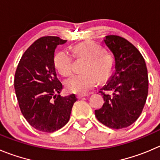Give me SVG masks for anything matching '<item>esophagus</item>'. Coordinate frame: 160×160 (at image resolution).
Listing matches in <instances>:
<instances>
[{"mask_svg":"<svg viewBox=\"0 0 160 160\" xmlns=\"http://www.w3.org/2000/svg\"><path fill=\"white\" fill-rule=\"evenodd\" d=\"M86 96H88V94H78L77 98H78V99L82 98L83 97H86Z\"/></svg>","mask_w":160,"mask_h":160,"instance_id":"34e87169","label":"esophagus"}]
</instances>
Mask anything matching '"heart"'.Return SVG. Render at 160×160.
<instances>
[{"mask_svg":"<svg viewBox=\"0 0 160 160\" xmlns=\"http://www.w3.org/2000/svg\"><path fill=\"white\" fill-rule=\"evenodd\" d=\"M73 56L75 58L86 59L84 74H76L66 79L64 85L68 91L74 93L85 94L100 81L110 78L115 68V60L110 53L103 51L101 47L87 41L73 47ZM71 53L61 50L56 53L53 63L56 71L62 76H68L73 71L74 57Z\"/></svg>","mask_w":160,"mask_h":160,"instance_id":"b5f03b06","label":"heart"}]
</instances>
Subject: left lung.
I'll return each instance as SVG.
<instances>
[{
	"label": "left lung",
	"mask_w": 160,
	"mask_h": 160,
	"mask_svg": "<svg viewBox=\"0 0 160 160\" xmlns=\"http://www.w3.org/2000/svg\"><path fill=\"white\" fill-rule=\"evenodd\" d=\"M104 43L115 56V71L100 91L104 102L95 115L106 127L118 130L133 124L142 112L148 92V71L142 55L127 39L108 35Z\"/></svg>",
	"instance_id": "obj_1"
}]
</instances>
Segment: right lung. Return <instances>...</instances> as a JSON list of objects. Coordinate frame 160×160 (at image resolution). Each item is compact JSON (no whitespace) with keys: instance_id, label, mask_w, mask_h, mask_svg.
Returning a JSON list of instances; mask_svg holds the SVG:
<instances>
[{"instance_id":"right-lung-1","label":"right lung","mask_w":160,"mask_h":160,"mask_svg":"<svg viewBox=\"0 0 160 160\" xmlns=\"http://www.w3.org/2000/svg\"><path fill=\"white\" fill-rule=\"evenodd\" d=\"M66 42L55 36L40 38L26 50L16 68L14 86L19 108L39 131L52 133L64 127L77 100L74 94L60 95L63 86L53 63L56 46Z\"/></svg>"}]
</instances>
